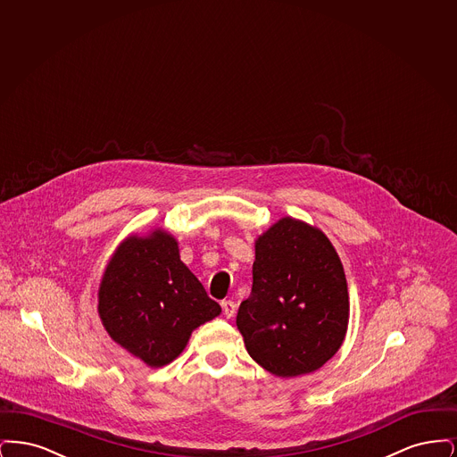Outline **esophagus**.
Masks as SVG:
<instances>
[{
    "instance_id": "obj_1",
    "label": "esophagus",
    "mask_w": 457,
    "mask_h": 457,
    "mask_svg": "<svg viewBox=\"0 0 457 457\" xmlns=\"http://www.w3.org/2000/svg\"><path fill=\"white\" fill-rule=\"evenodd\" d=\"M222 312H224V315L228 317V319H231L233 315H235V312H237V303L235 302H231V300H224L222 303Z\"/></svg>"
}]
</instances>
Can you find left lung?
Segmentation results:
<instances>
[{
	"label": "left lung",
	"instance_id": "left-lung-1",
	"mask_svg": "<svg viewBox=\"0 0 457 457\" xmlns=\"http://www.w3.org/2000/svg\"><path fill=\"white\" fill-rule=\"evenodd\" d=\"M348 320L332 243L303 220L279 219L255 241L252 293L237 315L248 354L276 377L312 373L341 348Z\"/></svg>",
	"mask_w": 457,
	"mask_h": 457
}]
</instances>
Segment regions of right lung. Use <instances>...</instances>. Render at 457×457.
I'll use <instances>...</instances> for the list:
<instances>
[{
  "label": "right lung",
  "instance_id": "add662e5",
  "mask_svg": "<svg viewBox=\"0 0 457 457\" xmlns=\"http://www.w3.org/2000/svg\"><path fill=\"white\" fill-rule=\"evenodd\" d=\"M97 312L114 343L159 369L179 356L220 306L179 261L178 241L154 229L120 243L99 286Z\"/></svg>",
  "mask_w": 457,
  "mask_h": 457
}]
</instances>
